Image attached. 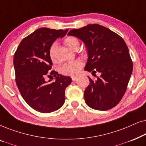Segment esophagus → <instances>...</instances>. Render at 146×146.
I'll use <instances>...</instances> for the list:
<instances>
[{
	"instance_id": "obj_1",
	"label": "esophagus",
	"mask_w": 146,
	"mask_h": 146,
	"mask_svg": "<svg viewBox=\"0 0 146 146\" xmlns=\"http://www.w3.org/2000/svg\"><path fill=\"white\" fill-rule=\"evenodd\" d=\"M72 81L76 82L78 80V77H76V76H72Z\"/></svg>"
}]
</instances>
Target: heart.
<instances>
[{"instance_id": "obj_1", "label": "heart", "mask_w": 146, "mask_h": 146, "mask_svg": "<svg viewBox=\"0 0 146 146\" xmlns=\"http://www.w3.org/2000/svg\"><path fill=\"white\" fill-rule=\"evenodd\" d=\"M65 44L69 47L70 48L74 50L76 48L79 47V41L77 38L74 36H68L64 40ZM56 45L55 43H53L49 48V57L52 61L55 60V50ZM82 67V63L80 61H74L68 62L64 64L60 68V72L62 74L69 76H76Z\"/></svg>"}]
</instances>
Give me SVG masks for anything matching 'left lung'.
Here are the masks:
<instances>
[{
  "label": "left lung",
  "instance_id": "left-lung-1",
  "mask_svg": "<svg viewBox=\"0 0 146 146\" xmlns=\"http://www.w3.org/2000/svg\"><path fill=\"white\" fill-rule=\"evenodd\" d=\"M85 44L88 61L84 70L96 76L89 78L84 91L85 102L91 108L104 111L118 104L126 91L133 70L129 50L120 36L98 24L88 25L68 34Z\"/></svg>",
  "mask_w": 146,
  "mask_h": 146
}]
</instances>
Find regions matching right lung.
<instances>
[{
  "label": "right lung",
  "mask_w": 146,
  "mask_h": 146,
  "mask_svg": "<svg viewBox=\"0 0 146 146\" xmlns=\"http://www.w3.org/2000/svg\"><path fill=\"white\" fill-rule=\"evenodd\" d=\"M68 31L37 29L23 39L14 56L16 83L20 93L26 102L39 112H52L64 103L65 90L72 79L50 71L52 62L48 52L54 42L64 36ZM51 75L55 77L54 81L45 80L46 76Z\"/></svg>",
  "instance_id": "right-lung-1"
}]
</instances>
